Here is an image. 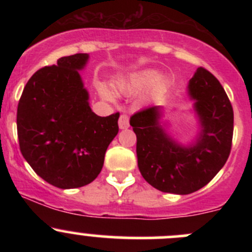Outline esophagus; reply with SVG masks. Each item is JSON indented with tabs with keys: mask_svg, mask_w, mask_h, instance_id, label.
Returning a JSON list of instances; mask_svg holds the SVG:
<instances>
[{
	"mask_svg": "<svg viewBox=\"0 0 252 252\" xmlns=\"http://www.w3.org/2000/svg\"><path fill=\"white\" fill-rule=\"evenodd\" d=\"M118 126H119V129L129 128V117L126 116V114H122V116L119 117Z\"/></svg>",
	"mask_w": 252,
	"mask_h": 252,
	"instance_id": "obj_1",
	"label": "esophagus"
}]
</instances>
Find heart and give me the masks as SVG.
Here are the masks:
<instances>
[{
	"label": "heart",
	"mask_w": 252,
	"mask_h": 252,
	"mask_svg": "<svg viewBox=\"0 0 252 252\" xmlns=\"http://www.w3.org/2000/svg\"><path fill=\"white\" fill-rule=\"evenodd\" d=\"M166 85V78L156 74L154 69H141L123 75L117 80V90L124 96H131L145 89V95L154 96ZM97 90L103 98L114 100V95L105 84H97Z\"/></svg>",
	"instance_id": "1"
}]
</instances>
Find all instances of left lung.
Instances as JSON below:
<instances>
[{"label":"left lung","mask_w":252,"mask_h":252,"mask_svg":"<svg viewBox=\"0 0 252 252\" xmlns=\"http://www.w3.org/2000/svg\"><path fill=\"white\" fill-rule=\"evenodd\" d=\"M194 101L197 134L189 144L173 138L162 119L163 107L150 106L130 117L144 179L157 190L188 195L204 188L229 156L234 114L224 89L208 70L197 68L187 86Z\"/></svg>","instance_id":"1"}]
</instances>
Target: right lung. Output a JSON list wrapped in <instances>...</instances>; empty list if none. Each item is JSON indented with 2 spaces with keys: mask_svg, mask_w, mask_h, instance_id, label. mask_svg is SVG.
<instances>
[{
  "mask_svg": "<svg viewBox=\"0 0 252 252\" xmlns=\"http://www.w3.org/2000/svg\"><path fill=\"white\" fill-rule=\"evenodd\" d=\"M88 53L62 57L37 70L18 103L17 129L25 161L60 189L90 184L102 169L108 145L118 134L119 113L100 117L91 110L79 70Z\"/></svg>",
  "mask_w": 252,
  "mask_h": 252,
  "instance_id": "add662e5",
  "label": "right lung"
}]
</instances>
